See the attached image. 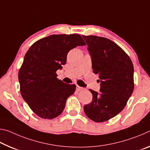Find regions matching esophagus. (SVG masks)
<instances>
[{"mask_svg":"<svg viewBox=\"0 0 150 150\" xmlns=\"http://www.w3.org/2000/svg\"><path fill=\"white\" fill-rule=\"evenodd\" d=\"M77 88V91H83V89H84V88L81 87L79 85H77V88Z\"/></svg>","mask_w":150,"mask_h":150,"instance_id":"34e87169","label":"esophagus"}]
</instances>
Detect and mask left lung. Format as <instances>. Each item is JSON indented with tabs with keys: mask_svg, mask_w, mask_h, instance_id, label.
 I'll return each instance as SVG.
<instances>
[{
	"mask_svg": "<svg viewBox=\"0 0 150 150\" xmlns=\"http://www.w3.org/2000/svg\"><path fill=\"white\" fill-rule=\"evenodd\" d=\"M92 59V69L99 75L100 93L90 89L92 102L84 106L88 118L103 122L120 113L133 93L134 66L130 57L106 38L83 35Z\"/></svg>",
	"mask_w": 150,
	"mask_h": 150,
	"instance_id": "obj_1",
	"label": "left lung"
}]
</instances>
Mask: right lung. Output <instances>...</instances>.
<instances>
[{"label":"right lung","mask_w":150,"mask_h":150,"mask_svg":"<svg viewBox=\"0 0 150 150\" xmlns=\"http://www.w3.org/2000/svg\"><path fill=\"white\" fill-rule=\"evenodd\" d=\"M79 34L51 35L40 39L28 50L18 73L20 93L35 115L44 119L60 115L75 85L66 84L57 78L68 52L85 45Z\"/></svg>","instance_id":"add662e5"}]
</instances>
